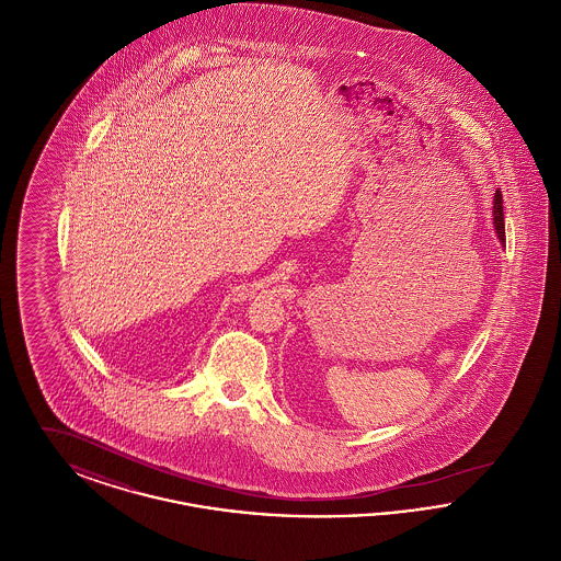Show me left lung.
Wrapping results in <instances>:
<instances>
[{
	"label": "left lung",
	"instance_id": "left-lung-1",
	"mask_svg": "<svg viewBox=\"0 0 561 561\" xmlns=\"http://www.w3.org/2000/svg\"><path fill=\"white\" fill-rule=\"evenodd\" d=\"M494 229L501 243H505V214H503V193H494Z\"/></svg>",
	"mask_w": 561,
	"mask_h": 561
}]
</instances>
